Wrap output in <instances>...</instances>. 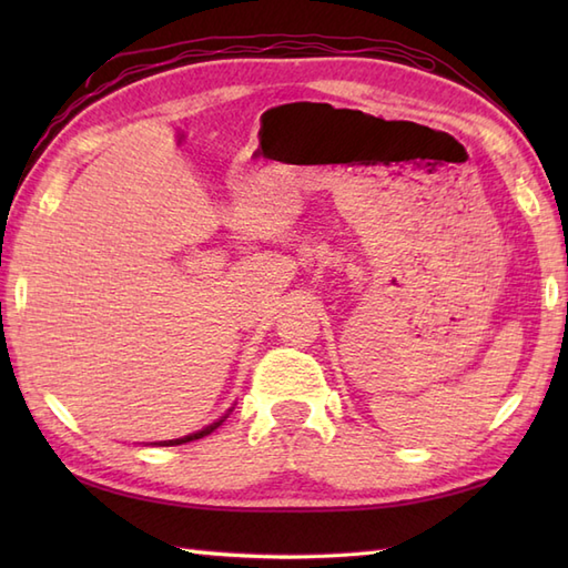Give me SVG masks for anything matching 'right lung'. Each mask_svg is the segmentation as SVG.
Wrapping results in <instances>:
<instances>
[{
	"label": "right lung",
	"instance_id": "1",
	"mask_svg": "<svg viewBox=\"0 0 568 568\" xmlns=\"http://www.w3.org/2000/svg\"><path fill=\"white\" fill-rule=\"evenodd\" d=\"M224 419H220V422H212L210 427H204V429H200V432H195V434H187V437H180V439H168V442H161V446H178V444H185V442H195V439H202V437H207V434H212L216 427L222 425Z\"/></svg>",
	"mask_w": 568,
	"mask_h": 568
}]
</instances>
